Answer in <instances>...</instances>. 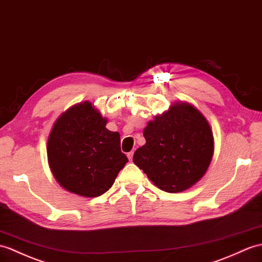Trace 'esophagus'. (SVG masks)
<instances>
[{"mask_svg":"<svg viewBox=\"0 0 262 262\" xmlns=\"http://www.w3.org/2000/svg\"><path fill=\"white\" fill-rule=\"evenodd\" d=\"M133 156H134V151H129V153H127V157H128L129 161L133 160Z\"/></svg>","mask_w":262,"mask_h":262,"instance_id":"obj_1","label":"esophagus"}]
</instances>
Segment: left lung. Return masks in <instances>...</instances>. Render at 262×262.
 <instances>
[{
    "instance_id": "obj_1",
    "label": "left lung",
    "mask_w": 262,
    "mask_h": 262,
    "mask_svg": "<svg viewBox=\"0 0 262 262\" xmlns=\"http://www.w3.org/2000/svg\"><path fill=\"white\" fill-rule=\"evenodd\" d=\"M146 144L133 162L166 192H181L202 178L213 156V134L208 120L188 103H176L149 121Z\"/></svg>"
}]
</instances>
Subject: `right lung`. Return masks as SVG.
Segmentation results:
<instances>
[{
    "mask_svg": "<svg viewBox=\"0 0 262 262\" xmlns=\"http://www.w3.org/2000/svg\"><path fill=\"white\" fill-rule=\"evenodd\" d=\"M107 119L90 102L68 109L49 135L47 153L51 172L67 191L97 198L114 184L127 156L120 136L106 128Z\"/></svg>",
    "mask_w": 262,
    "mask_h": 262,
    "instance_id": "obj_1",
    "label": "right lung"
}]
</instances>
